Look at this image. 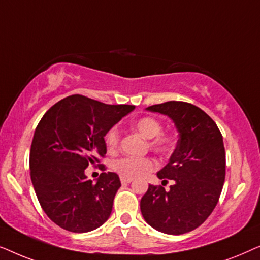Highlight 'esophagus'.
<instances>
[{"label":"esophagus","instance_id":"esophagus-1","mask_svg":"<svg viewBox=\"0 0 260 260\" xmlns=\"http://www.w3.org/2000/svg\"><path fill=\"white\" fill-rule=\"evenodd\" d=\"M120 182L123 184H126V183H131L133 182V179H127V177H120Z\"/></svg>","mask_w":260,"mask_h":260}]
</instances>
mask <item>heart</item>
I'll return each instance as SVG.
<instances>
[{"instance_id": "heart-1", "label": "heart", "mask_w": 260, "mask_h": 260, "mask_svg": "<svg viewBox=\"0 0 260 260\" xmlns=\"http://www.w3.org/2000/svg\"><path fill=\"white\" fill-rule=\"evenodd\" d=\"M131 127L138 134L142 135L145 140H151L149 145L152 150L158 154H169L175 148V137L170 134H161L162 124L154 117H143L133 123ZM120 134L117 126H113L105 135V143L109 150H116L119 147ZM155 168V163L150 158H135V157H123L117 159L113 163V169L120 176L134 179L144 175L145 173L150 172Z\"/></svg>"}]
</instances>
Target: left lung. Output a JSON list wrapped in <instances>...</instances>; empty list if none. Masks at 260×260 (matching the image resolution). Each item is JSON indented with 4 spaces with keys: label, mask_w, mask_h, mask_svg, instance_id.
I'll return each mask as SVG.
<instances>
[{
    "label": "left lung",
    "mask_w": 260,
    "mask_h": 260,
    "mask_svg": "<svg viewBox=\"0 0 260 260\" xmlns=\"http://www.w3.org/2000/svg\"><path fill=\"white\" fill-rule=\"evenodd\" d=\"M145 110L168 116L179 140L169 162L157 172L158 179L174 184L169 190L149 184L141 199L142 215L162 233L190 232L211 215L221 194L226 168L222 135L207 113L189 103L172 101Z\"/></svg>",
    "instance_id": "left-lung-1"
}]
</instances>
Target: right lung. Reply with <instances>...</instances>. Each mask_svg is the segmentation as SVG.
Instances as JSON below:
<instances>
[{
  "mask_svg": "<svg viewBox=\"0 0 260 260\" xmlns=\"http://www.w3.org/2000/svg\"><path fill=\"white\" fill-rule=\"evenodd\" d=\"M134 109L73 94L38 124L29 155L31 183L44 212L61 229L90 232L109 219L119 176L102 173L94 183L85 169L106 154V133Z\"/></svg>",
  "mask_w": 260,
  "mask_h": 260,
  "instance_id": "add662e5",
  "label": "right lung"
}]
</instances>
